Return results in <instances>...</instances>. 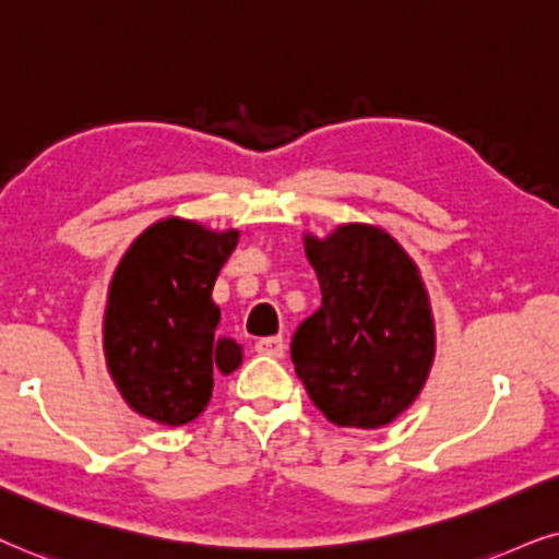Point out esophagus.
I'll use <instances>...</instances> for the list:
<instances>
[{
	"label": "esophagus",
	"mask_w": 559,
	"mask_h": 559,
	"mask_svg": "<svg viewBox=\"0 0 559 559\" xmlns=\"http://www.w3.org/2000/svg\"><path fill=\"white\" fill-rule=\"evenodd\" d=\"M255 353L267 355V357H284L286 342L281 337H263L255 342Z\"/></svg>",
	"instance_id": "obj_1"
}]
</instances>
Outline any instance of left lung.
<instances>
[{"mask_svg": "<svg viewBox=\"0 0 559 559\" xmlns=\"http://www.w3.org/2000/svg\"><path fill=\"white\" fill-rule=\"evenodd\" d=\"M322 307L292 340L309 399L337 427L378 429L406 412L435 360V319L419 267L389 233L342 225L304 235Z\"/></svg>", "mask_w": 559, "mask_h": 559, "instance_id": "1", "label": "left lung"}]
</instances>
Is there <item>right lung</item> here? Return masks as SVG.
Returning a JSON list of instances; mask_svg holds the SVG:
<instances>
[{
  "mask_svg": "<svg viewBox=\"0 0 559 559\" xmlns=\"http://www.w3.org/2000/svg\"><path fill=\"white\" fill-rule=\"evenodd\" d=\"M237 229L214 233L168 217L147 227L111 275L104 355L130 408L181 427L212 399L214 373H233L242 347L219 334L214 281L233 255Z\"/></svg>",
  "mask_w": 559,
  "mask_h": 559,
  "instance_id": "add662e5",
  "label": "right lung"
}]
</instances>
